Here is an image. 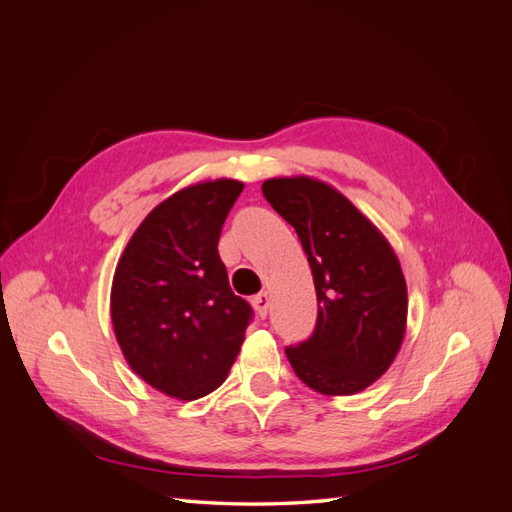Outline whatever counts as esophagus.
Listing matches in <instances>:
<instances>
[{"mask_svg": "<svg viewBox=\"0 0 512 512\" xmlns=\"http://www.w3.org/2000/svg\"><path fill=\"white\" fill-rule=\"evenodd\" d=\"M252 305H254V309H256V312H258V316H260V318H267L269 305H271V297H269V292H258L256 297L252 299Z\"/></svg>", "mask_w": 512, "mask_h": 512, "instance_id": "esophagus-1", "label": "esophagus"}]
</instances>
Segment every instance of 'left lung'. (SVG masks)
<instances>
[{
	"label": "left lung",
	"mask_w": 512,
	"mask_h": 512,
	"mask_svg": "<svg viewBox=\"0 0 512 512\" xmlns=\"http://www.w3.org/2000/svg\"><path fill=\"white\" fill-rule=\"evenodd\" d=\"M262 194L297 230L316 286L314 333L286 348L294 374L324 395L367 389L389 369L406 331L408 292L395 252L327 183L269 179Z\"/></svg>",
	"instance_id": "8db88e82"
}]
</instances>
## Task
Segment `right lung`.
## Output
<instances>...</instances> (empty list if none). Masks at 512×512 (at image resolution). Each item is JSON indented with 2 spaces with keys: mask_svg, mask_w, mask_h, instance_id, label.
Returning a JSON list of instances; mask_svg holds the SVG:
<instances>
[{
  "mask_svg": "<svg viewBox=\"0 0 512 512\" xmlns=\"http://www.w3.org/2000/svg\"><path fill=\"white\" fill-rule=\"evenodd\" d=\"M243 183L190 185L153 209L123 250L111 318L130 367L177 399L205 397L226 380L254 320L230 290L218 254L226 215Z\"/></svg>",
  "mask_w": 512,
  "mask_h": 512,
  "instance_id": "add662e5",
  "label": "right lung"
}]
</instances>
